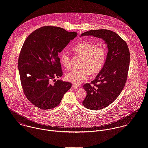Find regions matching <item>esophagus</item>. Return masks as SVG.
Instances as JSON below:
<instances>
[{
  "instance_id": "1",
  "label": "esophagus",
  "mask_w": 148,
  "mask_h": 148,
  "mask_svg": "<svg viewBox=\"0 0 148 148\" xmlns=\"http://www.w3.org/2000/svg\"><path fill=\"white\" fill-rule=\"evenodd\" d=\"M72 88H76V89L79 88V86H78L77 85H76V84H72Z\"/></svg>"
}]
</instances>
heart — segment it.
I'll return each mask as SVG.
<instances>
[{"label": "heart", "instance_id": "1", "mask_svg": "<svg viewBox=\"0 0 148 148\" xmlns=\"http://www.w3.org/2000/svg\"><path fill=\"white\" fill-rule=\"evenodd\" d=\"M76 56L82 58L81 68L72 69L66 75L67 80L75 84H80L86 80L90 74H98L103 67L108 55V50L104 45H98L94 43L82 41L72 48ZM60 62L63 67L69 69L72 65L71 56L66 50L60 54Z\"/></svg>", "mask_w": 148, "mask_h": 148}]
</instances>
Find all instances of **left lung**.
Returning a JSON list of instances; mask_svg holds the SVG:
<instances>
[{
	"label": "left lung",
	"instance_id": "left-lung-1",
	"mask_svg": "<svg viewBox=\"0 0 148 148\" xmlns=\"http://www.w3.org/2000/svg\"><path fill=\"white\" fill-rule=\"evenodd\" d=\"M93 36L102 38L108 45V51L105 64L90 83L84 85L86 96L83 105L90 110H101L111 104L120 95L127 79L130 53L125 40L111 30H92L81 36Z\"/></svg>",
	"mask_w": 148,
	"mask_h": 148
}]
</instances>
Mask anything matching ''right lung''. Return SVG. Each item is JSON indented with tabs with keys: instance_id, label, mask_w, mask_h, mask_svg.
I'll list each match as a JSON object with an SVG mask.
<instances>
[{
	"instance_id": "obj_1",
	"label": "right lung",
	"mask_w": 148,
	"mask_h": 148,
	"mask_svg": "<svg viewBox=\"0 0 148 148\" xmlns=\"http://www.w3.org/2000/svg\"><path fill=\"white\" fill-rule=\"evenodd\" d=\"M77 36V33L60 27L46 26L34 30L25 40L18 69L24 93L35 106L42 110L55 108L71 89V83L55 78L63 75L58 53Z\"/></svg>"
}]
</instances>
